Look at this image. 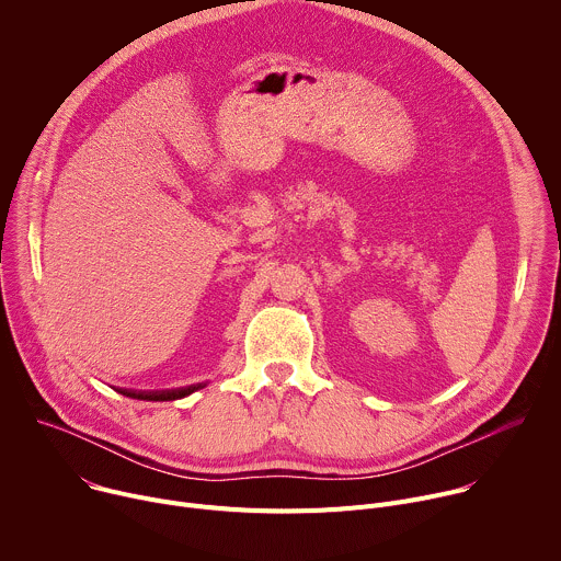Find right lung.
Wrapping results in <instances>:
<instances>
[{
	"instance_id": "right-lung-1",
	"label": "right lung",
	"mask_w": 561,
	"mask_h": 561,
	"mask_svg": "<svg viewBox=\"0 0 561 561\" xmlns=\"http://www.w3.org/2000/svg\"><path fill=\"white\" fill-rule=\"evenodd\" d=\"M197 388H202V386H188V388H182V390H164V392H133V390H119V392H124L126 397H135V399H150V402H164V399H167V402H171V399L186 397Z\"/></svg>"
}]
</instances>
